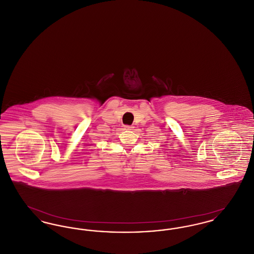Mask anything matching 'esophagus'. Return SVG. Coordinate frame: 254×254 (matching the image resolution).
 <instances>
[{"instance_id": "1", "label": "esophagus", "mask_w": 254, "mask_h": 254, "mask_svg": "<svg viewBox=\"0 0 254 254\" xmlns=\"http://www.w3.org/2000/svg\"><path fill=\"white\" fill-rule=\"evenodd\" d=\"M124 128H125V129H127V130H132L133 128H134V127H132V126H125Z\"/></svg>"}]
</instances>
